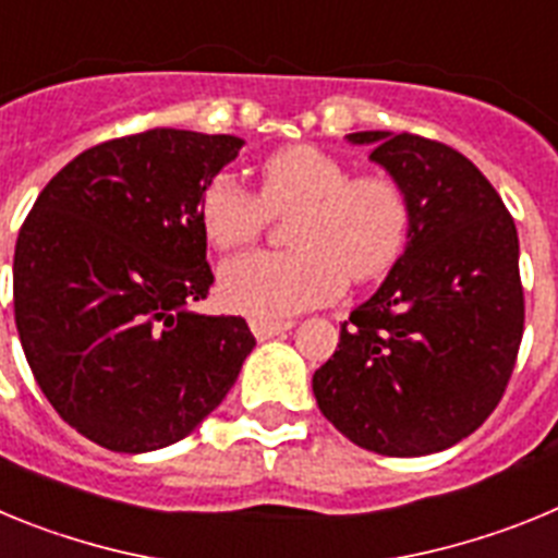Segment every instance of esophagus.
Masks as SVG:
<instances>
[{"label":"esophagus","instance_id":"34e87169","mask_svg":"<svg viewBox=\"0 0 558 558\" xmlns=\"http://www.w3.org/2000/svg\"><path fill=\"white\" fill-rule=\"evenodd\" d=\"M251 332L259 340H268L274 335H282L293 327V322H274V318H251Z\"/></svg>","mask_w":558,"mask_h":558}]
</instances>
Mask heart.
Here are the masks:
<instances>
[{
	"instance_id": "b5f03b06",
	"label": "heart",
	"mask_w": 558,
	"mask_h": 558,
	"mask_svg": "<svg viewBox=\"0 0 558 558\" xmlns=\"http://www.w3.org/2000/svg\"><path fill=\"white\" fill-rule=\"evenodd\" d=\"M288 218L290 251H256L220 268V299L254 318H279L332 299L343 279L366 284L393 268L411 234V192L386 170L352 175L315 145L274 153L259 167V192L231 172L201 190L206 240L229 251L263 236L270 218Z\"/></svg>"
}]
</instances>
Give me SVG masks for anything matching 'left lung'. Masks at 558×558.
Here are the masks:
<instances>
[{
    "instance_id": "8db88e82",
    "label": "left lung",
    "mask_w": 558,
    "mask_h": 558,
    "mask_svg": "<svg viewBox=\"0 0 558 558\" xmlns=\"http://www.w3.org/2000/svg\"><path fill=\"white\" fill-rule=\"evenodd\" d=\"M372 161L411 192L405 254L340 324L313 374L324 416L379 456H427L475 433L506 393L522 327L511 211L463 153L418 133L360 131Z\"/></svg>"
}]
</instances>
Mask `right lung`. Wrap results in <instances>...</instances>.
Wrapping results in <instances>:
<instances>
[{
    "label": "right lung",
    "instance_id": "1",
    "mask_svg": "<svg viewBox=\"0 0 558 558\" xmlns=\"http://www.w3.org/2000/svg\"><path fill=\"white\" fill-rule=\"evenodd\" d=\"M243 140L150 128L88 147L19 229L13 313L33 377L69 427L113 452L195 430L256 347L209 295L198 198Z\"/></svg>",
    "mask_w": 558,
    "mask_h": 558
}]
</instances>
